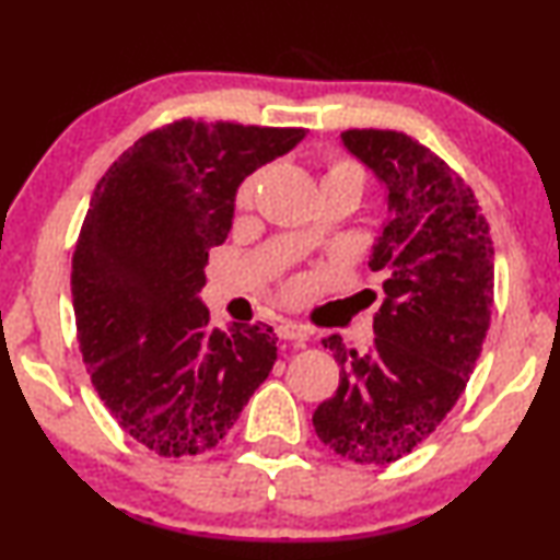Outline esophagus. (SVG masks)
Listing matches in <instances>:
<instances>
[{"instance_id": "1", "label": "esophagus", "mask_w": 560, "mask_h": 560, "mask_svg": "<svg viewBox=\"0 0 560 560\" xmlns=\"http://www.w3.org/2000/svg\"><path fill=\"white\" fill-rule=\"evenodd\" d=\"M278 336H280V339H285V341H305V339H308V328L295 324V320H280Z\"/></svg>"}]
</instances>
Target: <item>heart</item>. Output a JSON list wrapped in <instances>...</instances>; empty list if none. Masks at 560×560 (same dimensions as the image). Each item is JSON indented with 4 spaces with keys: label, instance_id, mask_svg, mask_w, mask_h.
<instances>
[{
    "label": "heart",
    "instance_id": "1",
    "mask_svg": "<svg viewBox=\"0 0 560 560\" xmlns=\"http://www.w3.org/2000/svg\"><path fill=\"white\" fill-rule=\"evenodd\" d=\"M324 180H349V183H354L359 190H362L364 178H362V171H359L354 163H349V160H336V163H331V167H328ZM255 183H257V178L252 175V178L244 180L240 190H236V206H240V209L252 203V196H255ZM290 293H295V288H290Z\"/></svg>",
    "mask_w": 560,
    "mask_h": 560
}]
</instances>
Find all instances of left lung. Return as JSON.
<instances>
[{"label":"left lung","instance_id":"8db88e82","mask_svg":"<svg viewBox=\"0 0 560 560\" xmlns=\"http://www.w3.org/2000/svg\"><path fill=\"white\" fill-rule=\"evenodd\" d=\"M341 144L385 190L370 252L385 301L366 351L347 349L339 334L324 339L341 366L339 389L313 412V428L341 458L385 466L462 397L489 328L494 247L471 188L412 137L349 129Z\"/></svg>","mask_w":560,"mask_h":560}]
</instances>
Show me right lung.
Returning a JSON list of instances; mask_svg holds the SVG:
<instances>
[{
    "mask_svg": "<svg viewBox=\"0 0 560 560\" xmlns=\"http://www.w3.org/2000/svg\"><path fill=\"white\" fill-rule=\"evenodd\" d=\"M303 137L180 119L96 183L71 272L81 354L114 420L158 456L217 446L278 359L272 326L211 328L198 293L244 178Z\"/></svg>",
    "mask_w": 560,
    "mask_h": 560,
    "instance_id": "obj_1",
    "label": "right lung"
}]
</instances>
